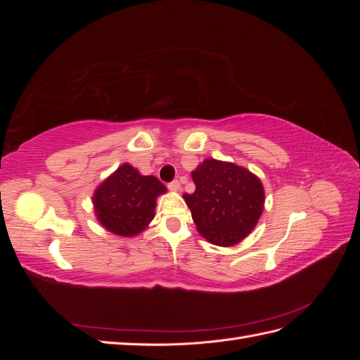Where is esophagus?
Wrapping results in <instances>:
<instances>
[{
	"label": "esophagus",
	"instance_id": "1",
	"mask_svg": "<svg viewBox=\"0 0 360 360\" xmlns=\"http://www.w3.org/2000/svg\"><path fill=\"white\" fill-rule=\"evenodd\" d=\"M168 189L169 191H180V181L179 180H172L171 183H168Z\"/></svg>",
	"mask_w": 360,
	"mask_h": 360
}]
</instances>
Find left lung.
Listing matches in <instances>:
<instances>
[{
	"instance_id": "1",
	"label": "left lung",
	"mask_w": 360,
	"mask_h": 360,
	"mask_svg": "<svg viewBox=\"0 0 360 360\" xmlns=\"http://www.w3.org/2000/svg\"><path fill=\"white\" fill-rule=\"evenodd\" d=\"M193 193H184L198 233L217 246H233L254 230L264 209L259 179L236 165L205 159L192 171Z\"/></svg>"
}]
</instances>
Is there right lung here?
<instances>
[{
  "mask_svg": "<svg viewBox=\"0 0 360 360\" xmlns=\"http://www.w3.org/2000/svg\"><path fill=\"white\" fill-rule=\"evenodd\" d=\"M165 192L167 188L155 176H141L134 167L123 163L96 189V217L115 236H136L155 217L156 198Z\"/></svg>",
  "mask_w": 360,
  "mask_h": 360,
  "instance_id": "obj_1",
  "label": "right lung"
}]
</instances>
